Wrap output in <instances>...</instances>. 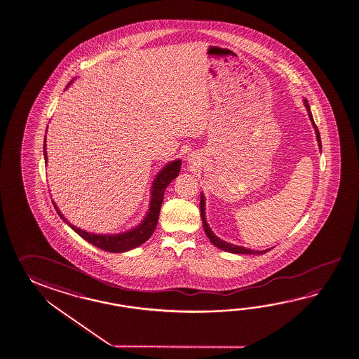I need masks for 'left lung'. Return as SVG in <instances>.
Listing matches in <instances>:
<instances>
[{
    "label": "left lung",
    "instance_id": "1",
    "mask_svg": "<svg viewBox=\"0 0 359 359\" xmlns=\"http://www.w3.org/2000/svg\"><path fill=\"white\" fill-rule=\"evenodd\" d=\"M304 106H306V109H307L308 116L311 118L312 125H313V128H315L317 142H318V146H320V149H321V137H320V132H318V129H317V125H316L315 121H313V116H312V112H311V109H309L307 100H304ZM199 205H201V217H202V222H203V227H205V235H207V238L210 239V242L212 243L215 247L222 249V250H226V252H230V253H236V255H264V253L272 249H266V250H252V249L245 248V247H239V245H234V244H230V243L221 241L219 238H217L216 235L213 234L212 230L210 229L207 221H205V196H203V194H201V203H199Z\"/></svg>",
    "mask_w": 359,
    "mask_h": 359
}]
</instances>
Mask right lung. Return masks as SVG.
<instances>
[{"label": "right lung", "mask_w": 359, "mask_h": 359, "mask_svg": "<svg viewBox=\"0 0 359 359\" xmlns=\"http://www.w3.org/2000/svg\"><path fill=\"white\" fill-rule=\"evenodd\" d=\"M67 87L69 86H66V88ZM43 154L44 160L47 162L46 138H44L43 142ZM180 168H182V161L175 160V161L170 162L165 168H162L161 171L156 176L154 184H152L149 211L147 212L146 217L138 226L134 227L129 231L121 233V234L100 235L81 230L79 227L69 224V221H66L65 217L62 216V213L60 212L57 205L55 203H53V205L59 213L60 217L64 219L66 224L72 227L76 234L81 235L84 241L93 244L97 248L102 249L106 252H111V253L126 252V250L140 247L151 238V235L154 234V229H156L157 222H158L160 210H161L162 201H163V193H165V189L168 188V184L171 183L176 176L179 175Z\"/></svg>", "instance_id": "right-lung-1"}]
</instances>
